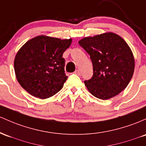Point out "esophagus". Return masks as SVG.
<instances>
[{"label":"esophagus","instance_id":"obj_1","mask_svg":"<svg viewBox=\"0 0 146 146\" xmlns=\"http://www.w3.org/2000/svg\"><path fill=\"white\" fill-rule=\"evenodd\" d=\"M74 73L78 75V76H80V75H81V71H80L79 70H76V71L74 72Z\"/></svg>","mask_w":146,"mask_h":146}]
</instances>
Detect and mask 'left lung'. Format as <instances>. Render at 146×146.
<instances>
[{"instance_id":"obj_1","label":"left lung","mask_w":146,"mask_h":146,"mask_svg":"<svg viewBox=\"0 0 146 146\" xmlns=\"http://www.w3.org/2000/svg\"><path fill=\"white\" fill-rule=\"evenodd\" d=\"M78 43L92 62V77L84 81L88 91L98 99L107 100L123 90L135 70L133 54L125 40L108 32L85 37Z\"/></svg>"}]
</instances>
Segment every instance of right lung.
<instances>
[{
	"label": "right lung",
	"mask_w": 146,
	"mask_h": 146,
	"mask_svg": "<svg viewBox=\"0 0 146 146\" xmlns=\"http://www.w3.org/2000/svg\"><path fill=\"white\" fill-rule=\"evenodd\" d=\"M72 38L38 36L23 45L14 59V71L20 85L29 94L41 99L59 92L68 76L63 54Z\"/></svg>",
	"instance_id": "obj_1"
}]
</instances>
